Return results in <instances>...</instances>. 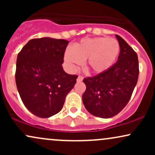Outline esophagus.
<instances>
[{
  "label": "esophagus",
  "instance_id": "1",
  "mask_svg": "<svg viewBox=\"0 0 155 155\" xmlns=\"http://www.w3.org/2000/svg\"><path fill=\"white\" fill-rule=\"evenodd\" d=\"M82 81H83V77H82V76H79V77L77 78V79H76V81H77L78 83L81 82Z\"/></svg>",
  "mask_w": 155,
  "mask_h": 155
}]
</instances>
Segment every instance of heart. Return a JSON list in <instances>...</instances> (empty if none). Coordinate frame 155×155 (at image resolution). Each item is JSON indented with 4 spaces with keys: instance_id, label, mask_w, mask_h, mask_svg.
<instances>
[{
    "instance_id": "1",
    "label": "heart",
    "mask_w": 155,
    "mask_h": 155,
    "mask_svg": "<svg viewBox=\"0 0 155 155\" xmlns=\"http://www.w3.org/2000/svg\"><path fill=\"white\" fill-rule=\"evenodd\" d=\"M120 50V44L114 38H86L74 44L73 50H66L64 59L73 69L81 65L82 60H86L89 71L100 74L114 64Z\"/></svg>"
}]
</instances>
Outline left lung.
I'll list each match as a JSON object with an SVG mask.
<instances>
[{
    "label": "left lung",
    "mask_w": 155,
    "mask_h": 155,
    "mask_svg": "<svg viewBox=\"0 0 155 155\" xmlns=\"http://www.w3.org/2000/svg\"><path fill=\"white\" fill-rule=\"evenodd\" d=\"M117 63L106 72L84 78L86 90L82 95L85 108L93 116L108 119L119 114L127 104L138 81V55L120 35Z\"/></svg>",
    "instance_id": "1"
}]
</instances>
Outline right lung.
Wrapping results in <instances>:
<instances>
[{"label": "right lung", "mask_w": 155, "mask_h": 155, "mask_svg": "<svg viewBox=\"0 0 155 155\" xmlns=\"http://www.w3.org/2000/svg\"><path fill=\"white\" fill-rule=\"evenodd\" d=\"M69 41L49 37L31 39L17 55L15 79L23 104L35 116L48 118L61 111L78 76L63 70Z\"/></svg>", "instance_id": "obj_1"}]
</instances>
